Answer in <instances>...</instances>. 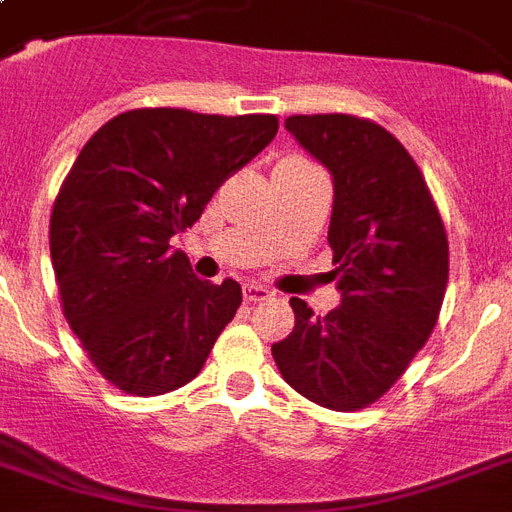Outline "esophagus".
Listing matches in <instances>:
<instances>
[{
	"instance_id": "34e87169",
	"label": "esophagus",
	"mask_w": 512,
	"mask_h": 512,
	"mask_svg": "<svg viewBox=\"0 0 512 512\" xmlns=\"http://www.w3.org/2000/svg\"><path fill=\"white\" fill-rule=\"evenodd\" d=\"M273 292L268 287H263V284H255V281H249V284H244V300L247 303H260V300H265V297H271Z\"/></svg>"
}]
</instances>
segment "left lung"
<instances>
[{
  "instance_id": "8db88e82",
  "label": "left lung",
  "mask_w": 512,
  "mask_h": 512,
  "mask_svg": "<svg viewBox=\"0 0 512 512\" xmlns=\"http://www.w3.org/2000/svg\"><path fill=\"white\" fill-rule=\"evenodd\" d=\"M335 183L329 247L340 305L273 342L281 377L308 401L356 412L385 396L428 342L449 279V241L420 167L388 130L348 114L289 116Z\"/></svg>"
}]
</instances>
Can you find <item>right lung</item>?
Wrapping results in <instances>:
<instances>
[{"label": "right lung", "mask_w": 512, "mask_h": 512, "mask_svg": "<svg viewBox=\"0 0 512 512\" xmlns=\"http://www.w3.org/2000/svg\"><path fill=\"white\" fill-rule=\"evenodd\" d=\"M276 130L271 114L138 108L76 156L52 207V268L68 327L124 393L162 396L191 382L239 311V284L196 279L170 239Z\"/></svg>", "instance_id": "obj_1"}]
</instances>
